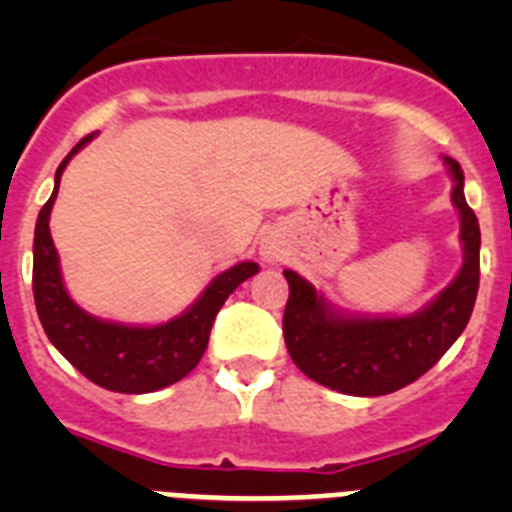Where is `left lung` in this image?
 I'll return each mask as SVG.
<instances>
[{
  "mask_svg": "<svg viewBox=\"0 0 512 512\" xmlns=\"http://www.w3.org/2000/svg\"><path fill=\"white\" fill-rule=\"evenodd\" d=\"M454 174V200L461 217L464 264L454 282L415 315L405 318H343L297 271H284V343L312 382L356 397H377L423 377L467 328L479 289V223L464 200V171L443 158Z\"/></svg>",
  "mask_w": 512,
  "mask_h": 512,
  "instance_id": "obj_1",
  "label": "left lung"
}]
</instances>
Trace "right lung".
Here are the masks:
<instances>
[{
    "mask_svg": "<svg viewBox=\"0 0 512 512\" xmlns=\"http://www.w3.org/2000/svg\"><path fill=\"white\" fill-rule=\"evenodd\" d=\"M94 135L81 138L56 171V189L45 202L35 225L33 241V295L45 336L79 369L89 382L104 390L143 395L187 377L205 354L215 315L235 287L259 271V264L243 261L217 274L210 287L184 315L153 328H133L92 318L81 310L63 287L58 253L53 246L51 220L58 182L76 151L87 146Z\"/></svg>",
    "mask_w": 512,
    "mask_h": 512,
    "instance_id": "right-lung-1",
    "label": "right lung"
}]
</instances>
